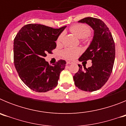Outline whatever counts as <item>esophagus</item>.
<instances>
[{"label": "esophagus", "mask_w": 126, "mask_h": 126, "mask_svg": "<svg viewBox=\"0 0 126 126\" xmlns=\"http://www.w3.org/2000/svg\"><path fill=\"white\" fill-rule=\"evenodd\" d=\"M72 63H73V62H71V61H67V64H72Z\"/></svg>", "instance_id": "obj_1"}]
</instances>
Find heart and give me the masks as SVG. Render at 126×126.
I'll use <instances>...</instances> for the list:
<instances>
[{
	"instance_id": "b5f03b06",
	"label": "heart",
	"mask_w": 126,
	"mask_h": 126,
	"mask_svg": "<svg viewBox=\"0 0 126 126\" xmlns=\"http://www.w3.org/2000/svg\"><path fill=\"white\" fill-rule=\"evenodd\" d=\"M70 32L74 34L79 38H84L87 37L91 33V29L88 26L84 24H76L72 26L69 28ZM64 38V33L59 34L57 39V43L61 44ZM81 50L79 48H67L62 52V55L64 58L69 60L75 59L81 53Z\"/></svg>"
}]
</instances>
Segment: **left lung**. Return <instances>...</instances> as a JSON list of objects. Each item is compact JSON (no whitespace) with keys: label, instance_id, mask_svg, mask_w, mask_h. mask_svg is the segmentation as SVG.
Wrapping results in <instances>:
<instances>
[{"label":"left lung","instance_id":"8db88e82","mask_svg":"<svg viewBox=\"0 0 126 126\" xmlns=\"http://www.w3.org/2000/svg\"><path fill=\"white\" fill-rule=\"evenodd\" d=\"M93 29L94 36L86 50L79 59V61L91 60L92 65L79 70L73 76L76 86L85 92H94L107 83L113 69L115 60V43L107 26L102 20L88 17L79 21Z\"/></svg>","mask_w":126,"mask_h":126}]
</instances>
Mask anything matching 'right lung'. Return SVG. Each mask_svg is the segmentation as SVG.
<instances>
[{
    "instance_id": "1",
    "label": "right lung",
    "mask_w": 126,
    "mask_h": 126,
    "mask_svg": "<svg viewBox=\"0 0 126 126\" xmlns=\"http://www.w3.org/2000/svg\"><path fill=\"white\" fill-rule=\"evenodd\" d=\"M66 26L55 29L38 24L24 25L14 40V63L23 83L36 92H47L57 86L66 62L59 60L50 65L47 53L56 48L58 36Z\"/></svg>"
}]
</instances>
